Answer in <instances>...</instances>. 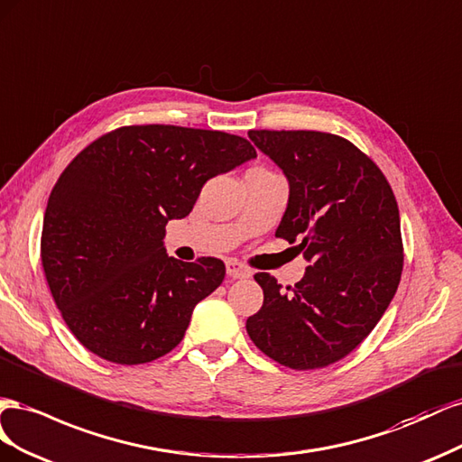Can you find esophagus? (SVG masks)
I'll use <instances>...</instances> for the list:
<instances>
[{"mask_svg": "<svg viewBox=\"0 0 462 462\" xmlns=\"http://www.w3.org/2000/svg\"><path fill=\"white\" fill-rule=\"evenodd\" d=\"M226 273L230 279H249V276H252V269L244 265V263L238 259L226 261Z\"/></svg>", "mask_w": 462, "mask_h": 462, "instance_id": "esophagus-1", "label": "esophagus"}]
</instances>
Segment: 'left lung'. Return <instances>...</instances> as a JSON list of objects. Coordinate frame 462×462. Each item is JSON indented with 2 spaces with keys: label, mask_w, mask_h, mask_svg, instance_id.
I'll list each match as a JSON object with an SVG mask.
<instances>
[{
  "label": "left lung",
  "mask_w": 462,
  "mask_h": 462,
  "mask_svg": "<svg viewBox=\"0 0 462 462\" xmlns=\"http://www.w3.org/2000/svg\"><path fill=\"white\" fill-rule=\"evenodd\" d=\"M255 147L290 183L276 238L310 263L292 286L257 273L263 306L247 319L254 345L292 370H319L374 331L402 273L399 205L387 178L354 143L325 131L252 129Z\"/></svg>",
  "instance_id": "left-lung-1"
}]
</instances>
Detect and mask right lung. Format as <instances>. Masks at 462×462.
Listing matches in <instances>:
<instances>
[{"mask_svg": "<svg viewBox=\"0 0 462 462\" xmlns=\"http://www.w3.org/2000/svg\"><path fill=\"white\" fill-rule=\"evenodd\" d=\"M244 137L164 124L124 125L79 152L50 193L41 259L65 325L122 365L174 350L193 308L222 284L217 257H168L166 224L205 181L255 158Z\"/></svg>", "mask_w": 462, "mask_h": 462, "instance_id": "1", "label": "right lung"}]
</instances>
